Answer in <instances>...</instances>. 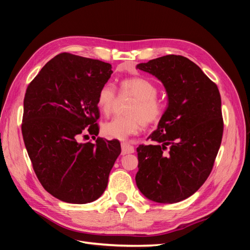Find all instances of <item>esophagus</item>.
<instances>
[{
  "instance_id": "1",
  "label": "esophagus",
  "mask_w": 250,
  "mask_h": 250,
  "mask_svg": "<svg viewBox=\"0 0 250 250\" xmlns=\"http://www.w3.org/2000/svg\"><path fill=\"white\" fill-rule=\"evenodd\" d=\"M121 147H122V154L123 155L134 152L133 146H131L130 144H128V143H122L121 144Z\"/></svg>"
}]
</instances>
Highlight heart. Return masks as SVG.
<instances>
[{
	"mask_svg": "<svg viewBox=\"0 0 250 250\" xmlns=\"http://www.w3.org/2000/svg\"><path fill=\"white\" fill-rule=\"evenodd\" d=\"M122 95L134 97L127 108L129 116L116 117L102 125V133L108 139L125 140L138 133L145 125L154 124L161 120L164 104L157 99V87L146 78L133 77L121 81ZM116 101V90L109 83L101 86L97 97V105L104 115H109Z\"/></svg>",
	"mask_w": 250,
	"mask_h": 250,
	"instance_id": "heart-1",
	"label": "heart"
}]
</instances>
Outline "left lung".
Returning a JSON list of instances; mask_svg holds the SVG:
<instances>
[{"mask_svg":"<svg viewBox=\"0 0 250 250\" xmlns=\"http://www.w3.org/2000/svg\"><path fill=\"white\" fill-rule=\"evenodd\" d=\"M137 69L163 83L168 103L156 130L148 137L154 145L137 148L135 183L151 201H183L207 180L220 148V93L200 67L184 56H162L139 63Z\"/></svg>","mask_w":250,"mask_h":250,"instance_id":"1","label":"left lung"}]
</instances>
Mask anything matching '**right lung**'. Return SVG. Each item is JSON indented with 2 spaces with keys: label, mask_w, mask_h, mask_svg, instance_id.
Instances as JSON below:
<instances>
[{
  "label": "right lung",
  "mask_w": 250,
  "mask_h": 250,
  "mask_svg": "<svg viewBox=\"0 0 250 250\" xmlns=\"http://www.w3.org/2000/svg\"><path fill=\"white\" fill-rule=\"evenodd\" d=\"M111 73L107 62L62 53L26 90L21 132L27 152L44 190L62 201L99 198L121 153L118 140L78 142L83 130L99 133L97 97Z\"/></svg>",
  "instance_id": "right-lung-1"
}]
</instances>
